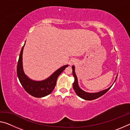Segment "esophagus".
Instances as JSON below:
<instances>
[{
    "label": "esophagus",
    "mask_w": 130,
    "mask_h": 130,
    "mask_svg": "<svg viewBox=\"0 0 130 130\" xmlns=\"http://www.w3.org/2000/svg\"><path fill=\"white\" fill-rule=\"evenodd\" d=\"M76 62L77 61L76 60V59L73 58V59H72V60H70V61L69 62V64L70 65H73V64H74L75 63H76Z\"/></svg>",
    "instance_id": "34e87169"
}]
</instances>
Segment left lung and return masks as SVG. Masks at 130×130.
<instances>
[{"label": "left lung", "mask_w": 130, "mask_h": 130, "mask_svg": "<svg viewBox=\"0 0 130 130\" xmlns=\"http://www.w3.org/2000/svg\"><path fill=\"white\" fill-rule=\"evenodd\" d=\"M72 69H73V75L74 77V82L73 84V87L74 90V91L76 92V94L80 97V98L86 100H94L96 99H98L100 98V96H103V94H104L106 92L108 91V90L111 88V87H109V88L107 89H105L104 91H102L98 93H88V92H85V91H83L82 89L80 88V87H78V82H77V78L75 74V72H74V67L73 66L72 67ZM116 81V80H115Z\"/></svg>", "instance_id": "left-lung-1"}]
</instances>
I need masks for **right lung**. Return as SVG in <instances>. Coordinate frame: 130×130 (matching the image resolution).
Instances as JSON below:
<instances>
[{
  "label": "right lung",
  "mask_w": 130,
  "mask_h": 130,
  "mask_svg": "<svg viewBox=\"0 0 130 130\" xmlns=\"http://www.w3.org/2000/svg\"><path fill=\"white\" fill-rule=\"evenodd\" d=\"M25 46V45H24ZM24 46L22 48L17 65V75L22 86L27 93L35 98H42L50 94L56 85L57 78L68 65H64L56 70L49 78L41 81L30 80L24 73L22 67V53Z\"/></svg>",
  "instance_id": "1"
}]
</instances>
